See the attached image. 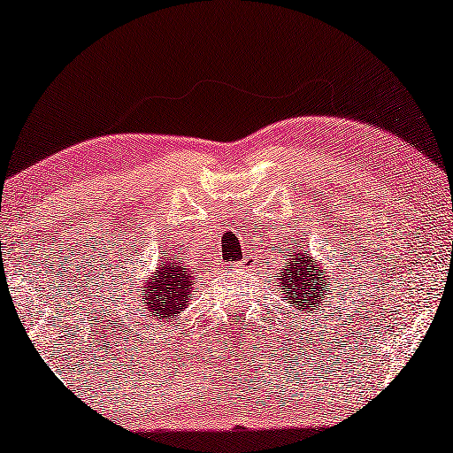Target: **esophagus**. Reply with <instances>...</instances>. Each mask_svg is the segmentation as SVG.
I'll list each match as a JSON object with an SVG mask.
<instances>
[{
  "mask_svg": "<svg viewBox=\"0 0 453 453\" xmlns=\"http://www.w3.org/2000/svg\"><path fill=\"white\" fill-rule=\"evenodd\" d=\"M250 262H252V256H244V260H242V262H240V265H242V266H244V265H250Z\"/></svg>",
  "mask_w": 453,
  "mask_h": 453,
  "instance_id": "obj_1",
  "label": "esophagus"
}]
</instances>
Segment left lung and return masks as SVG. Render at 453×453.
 I'll use <instances>...</instances> for the list:
<instances>
[{
	"label": "left lung",
	"instance_id": "8db88e82",
	"mask_svg": "<svg viewBox=\"0 0 453 453\" xmlns=\"http://www.w3.org/2000/svg\"><path fill=\"white\" fill-rule=\"evenodd\" d=\"M285 265L276 287L282 288V299L299 311H311V307H319L326 295V270L307 254L303 246H291L288 252H282Z\"/></svg>",
	"mask_w": 453,
	"mask_h": 453
}]
</instances>
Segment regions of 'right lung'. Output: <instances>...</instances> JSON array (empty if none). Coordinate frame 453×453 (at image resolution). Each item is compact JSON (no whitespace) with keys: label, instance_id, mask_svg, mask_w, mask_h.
<instances>
[{"label":"right lung","instance_id":"obj_1","mask_svg":"<svg viewBox=\"0 0 453 453\" xmlns=\"http://www.w3.org/2000/svg\"><path fill=\"white\" fill-rule=\"evenodd\" d=\"M191 280L188 270L183 268V260L179 262L177 256L168 258L166 262H160V268L154 279L144 287V301L140 303L138 311H144L146 317H150V323L146 327H152V319H173L183 309H187L188 299H191ZM140 296V295H138Z\"/></svg>","mask_w":453,"mask_h":453}]
</instances>
